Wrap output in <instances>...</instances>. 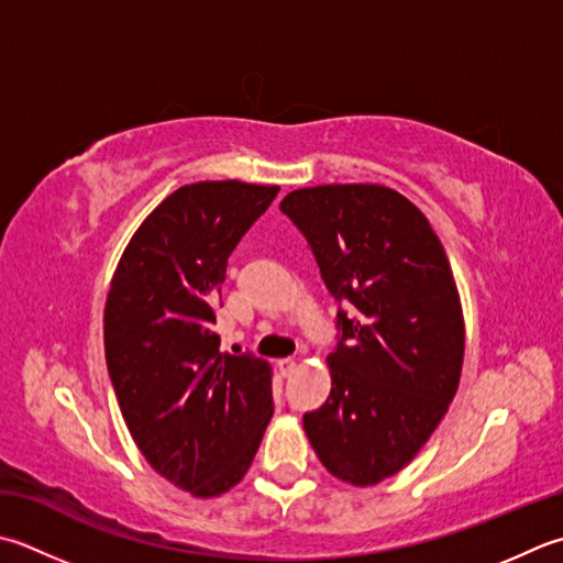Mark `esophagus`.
<instances>
[{
  "label": "esophagus",
  "mask_w": 563,
  "mask_h": 563,
  "mask_svg": "<svg viewBox=\"0 0 563 563\" xmlns=\"http://www.w3.org/2000/svg\"><path fill=\"white\" fill-rule=\"evenodd\" d=\"M278 371H280L283 378H290L292 373L297 371V361L295 358H280L278 361Z\"/></svg>",
  "instance_id": "1"
}]
</instances>
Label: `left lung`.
Masks as SVG:
<instances>
[{"label":"left lung","instance_id":"left-lung-1","mask_svg":"<svg viewBox=\"0 0 563 563\" xmlns=\"http://www.w3.org/2000/svg\"><path fill=\"white\" fill-rule=\"evenodd\" d=\"M339 305L332 393L305 412L319 461L351 486H376L417 456L454 400L464 312L442 241L407 197L383 185H317L285 195Z\"/></svg>","mask_w":563,"mask_h":563}]
</instances>
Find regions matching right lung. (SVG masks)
<instances>
[{"label":"right lung","mask_w":563,"mask_h":563,"mask_svg":"<svg viewBox=\"0 0 563 563\" xmlns=\"http://www.w3.org/2000/svg\"><path fill=\"white\" fill-rule=\"evenodd\" d=\"M278 185H185L146 217L114 271L104 354L124 422L163 478L214 498L244 478L273 417L271 366L219 351L227 258Z\"/></svg>","instance_id":"add662e5"}]
</instances>
